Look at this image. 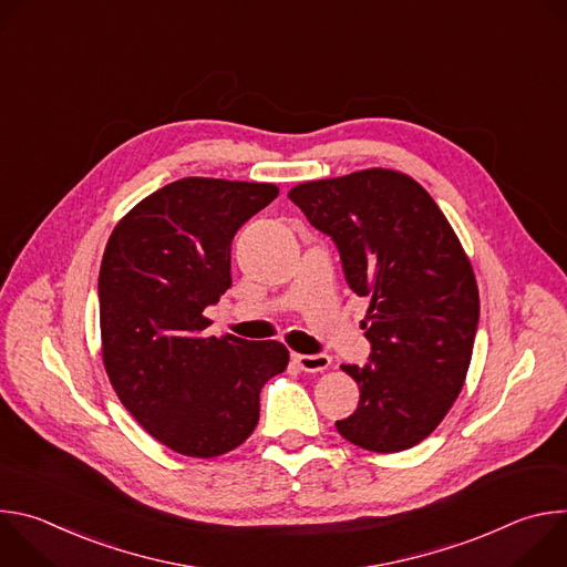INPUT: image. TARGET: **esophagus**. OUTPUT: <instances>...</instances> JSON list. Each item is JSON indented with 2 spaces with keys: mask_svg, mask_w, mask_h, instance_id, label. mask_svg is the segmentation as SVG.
<instances>
[{
  "mask_svg": "<svg viewBox=\"0 0 567 567\" xmlns=\"http://www.w3.org/2000/svg\"><path fill=\"white\" fill-rule=\"evenodd\" d=\"M293 363L305 372H322L328 370L332 359L328 354H291Z\"/></svg>",
  "mask_w": 567,
  "mask_h": 567,
  "instance_id": "esophagus-1",
  "label": "esophagus"
}]
</instances>
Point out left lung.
<instances>
[{
    "mask_svg": "<svg viewBox=\"0 0 567 567\" xmlns=\"http://www.w3.org/2000/svg\"><path fill=\"white\" fill-rule=\"evenodd\" d=\"M289 199L334 239L350 289L370 298V363L341 365L361 394L337 431L372 453L413 449L451 411L473 354L480 296L460 239L413 177L388 168L305 182Z\"/></svg>",
    "mask_w": 567,
    "mask_h": 567,
    "instance_id": "8db88e82",
    "label": "left lung"
}]
</instances>
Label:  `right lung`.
<instances>
[{
    "mask_svg": "<svg viewBox=\"0 0 567 567\" xmlns=\"http://www.w3.org/2000/svg\"><path fill=\"white\" fill-rule=\"evenodd\" d=\"M278 197L274 184L186 177L141 199L101 262V350L130 415L164 446L217 457L260 420L262 385L285 372L278 341L204 337L230 287L237 228Z\"/></svg>",
    "mask_w": 567,
    "mask_h": 567,
    "instance_id": "add662e5",
    "label": "right lung"
}]
</instances>
